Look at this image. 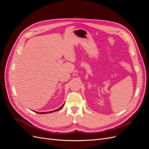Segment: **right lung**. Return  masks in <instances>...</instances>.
Returning <instances> with one entry per match:
<instances>
[{
    "instance_id": "add662e5",
    "label": "right lung",
    "mask_w": 149,
    "mask_h": 149,
    "mask_svg": "<svg viewBox=\"0 0 149 149\" xmlns=\"http://www.w3.org/2000/svg\"><path fill=\"white\" fill-rule=\"evenodd\" d=\"M64 104H63L60 107H59V108H58V109H56V110H55V111H49V112H37V113H38V114H47V113H51V112H55V111H58L60 110V109H61V108H63V107Z\"/></svg>"
}]
</instances>
